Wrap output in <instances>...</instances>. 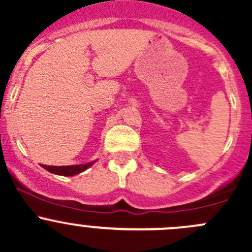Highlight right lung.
<instances>
[{
  "instance_id": "1",
  "label": "right lung",
  "mask_w": 252,
  "mask_h": 252,
  "mask_svg": "<svg viewBox=\"0 0 252 252\" xmlns=\"http://www.w3.org/2000/svg\"><path fill=\"white\" fill-rule=\"evenodd\" d=\"M96 161L97 159L93 162H88V163L74 164V166H45V164H42V168H45L52 174L63 175V177H73V175H77L81 173V172L86 171L88 168H90Z\"/></svg>"
}]
</instances>
